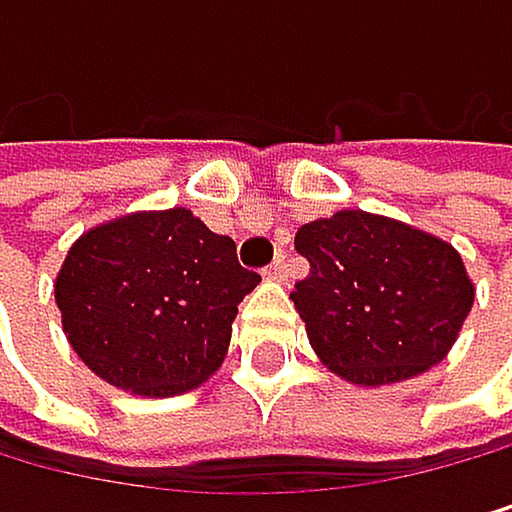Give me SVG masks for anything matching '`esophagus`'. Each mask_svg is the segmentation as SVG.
Listing matches in <instances>:
<instances>
[{"label":"esophagus","instance_id":"34e87169","mask_svg":"<svg viewBox=\"0 0 512 512\" xmlns=\"http://www.w3.org/2000/svg\"><path fill=\"white\" fill-rule=\"evenodd\" d=\"M266 275H269V278H275V282H285V278H288V262H285V253H278V256H275V262L266 269Z\"/></svg>","mask_w":512,"mask_h":512}]
</instances>
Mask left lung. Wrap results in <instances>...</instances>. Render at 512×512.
<instances>
[{
  "instance_id": "left-lung-1",
  "label": "left lung",
  "mask_w": 512,
  "mask_h": 512,
  "mask_svg": "<svg viewBox=\"0 0 512 512\" xmlns=\"http://www.w3.org/2000/svg\"><path fill=\"white\" fill-rule=\"evenodd\" d=\"M311 275L291 301L323 365L356 385H391L436 365L471 311L462 256L423 230L336 211L295 237Z\"/></svg>"
}]
</instances>
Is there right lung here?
Segmentation results:
<instances>
[{
    "instance_id": "right-lung-1",
    "label": "right lung",
    "mask_w": 512,
    "mask_h": 512,
    "mask_svg": "<svg viewBox=\"0 0 512 512\" xmlns=\"http://www.w3.org/2000/svg\"><path fill=\"white\" fill-rule=\"evenodd\" d=\"M259 275L192 211L131 214L82 234L54 295L76 356L134 394L198 388L224 362L237 304Z\"/></svg>"
}]
</instances>
